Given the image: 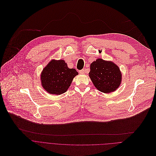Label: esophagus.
Here are the masks:
<instances>
[{"mask_svg": "<svg viewBox=\"0 0 156 156\" xmlns=\"http://www.w3.org/2000/svg\"><path fill=\"white\" fill-rule=\"evenodd\" d=\"M79 73L81 74H85V69H82L79 71Z\"/></svg>", "mask_w": 156, "mask_h": 156, "instance_id": "34e87169", "label": "esophagus"}]
</instances>
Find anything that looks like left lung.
<instances>
[{
    "label": "left lung",
    "instance_id": "obj_1",
    "mask_svg": "<svg viewBox=\"0 0 156 156\" xmlns=\"http://www.w3.org/2000/svg\"><path fill=\"white\" fill-rule=\"evenodd\" d=\"M88 74L95 87L105 93L114 91L122 80V74L118 66L112 61L101 58L92 62Z\"/></svg>",
    "mask_w": 156,
    "mask_h": 156
}]
</instances>
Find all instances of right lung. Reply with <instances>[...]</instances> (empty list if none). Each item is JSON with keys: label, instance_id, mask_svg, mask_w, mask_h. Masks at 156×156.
<instances>
[{"label": "right lung", "instance_id": "right-lung-1", "mask_svg": "<svg viewBox=\"0 0 156 156\" xmlns=\"http://www.w3.org/2000/svg\"><path fill=\"white\" fill-rule=\"evenodd\" d=\"M77 75V71L69 69L65 60L52 59L41 73V84L48 93L61 95L67 91Z\"/></svg>", "mask_w": 156, "mask_h": 156}]
</instances>
